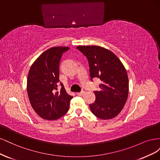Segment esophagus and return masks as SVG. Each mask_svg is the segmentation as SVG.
Wrapping results in <instances>:
<instances>
[{
	"label": "esophagus",
	"mask_w": 160,
	"mask_h": 160,
	"mask_svg": "<svg viewBox=\"0 0 160 160\" xmlns=\"http://www.w3.org/2000/svg\"><path fill=\"white\" fill-rule=\"evenodd\" d=\"M85 92L84 91H81V92H79V93H77V94L78 95H80V96H81V95H84V94H85Z\"/></svg>",
	"instance_id": "34e87169"
}]
</instances>
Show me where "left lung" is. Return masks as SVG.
<instances>
[{"instance_id": "8db88e82", "label": "left lung", "mask_w": 160, "mask_h": 160, "mask_svg": "<svg viewBox=\"0 0 160 160\" xmlns=\"http://www.w3.org/2000/svg\"><path fill=\"white\" fill-rule=\"evenodd\" d=\"M87 57L91 79L99 78V91H94L95 101L89 105L91 112L101 119L116 117L126 103L129 81L122 62L111 51L99 46H78Z\"/></svg>"}]
</instances>
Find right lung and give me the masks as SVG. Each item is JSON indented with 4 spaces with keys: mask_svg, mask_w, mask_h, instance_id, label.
Here are the masks:
<instances>
[{
    "mask_svg": "<svg viewBox=\"0 0 160 160\" xmlns=\"http://www.w3.org/2000/svg\"><path fill=\"white\" fill-rule=\"evenodd\" d=\"M67 47H55L43 52L31 67L27 78V93L32 108L42 119H57L69 110L72 97L67 94L59 81V64ZM62 85L57 92V85Z\"/></svg>",
    "mask_w": 160,
    "mask_h": 160,
    "instance_id": "1",
    "label": "right lung"
}]
</instances>
